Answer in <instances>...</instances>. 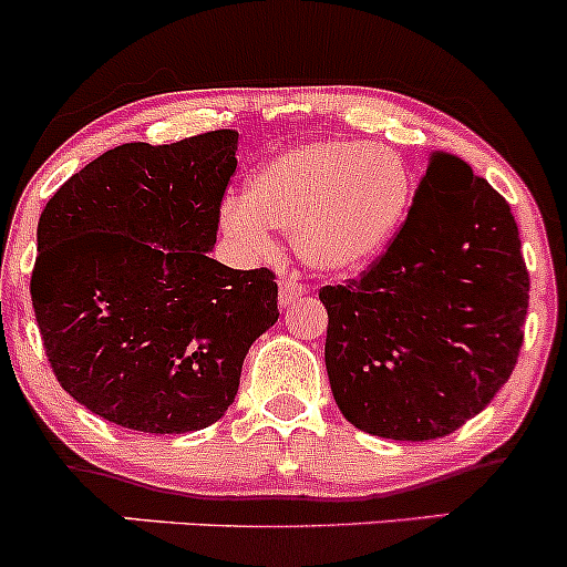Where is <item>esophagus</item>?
<instances>
[{"label": "esophagus", "mask_w": 567, "mask_h": 567, "mask_svg": "<svg viewBox=\"0 0 567 567\" xmlns=\"http://www.w3.org/2000/svg\"><path fill=\"white\" fill-rule=\"evenodd\" d=\"M302 295H306V286L297 284L295 278H284V281L278 284V306L281 308H289L291 302L300 300Z\"/></svg>", "instance_id": "esophagus-1"}]
</instances>
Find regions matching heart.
Here are the masks:
<instances>
[{
	"mask_svg": "<svg viewBox=\"0 0 567 567\" xmlns=\"http://www.w3.org/2000/svg\"><path fill=\"white\" fill-rule=\"evenodd\" d=\"M414 202L406 161L354 138L297 144L261 163L243 202L220 207V231L250 254L270 248V231H291V248L311 270L347 276L388 250Z\"/></svg>",
	"mask_w": 567,
	"mask_h": 567,
	"instance_id": "obj_1",
	"label": "heart"
}]
</instances>
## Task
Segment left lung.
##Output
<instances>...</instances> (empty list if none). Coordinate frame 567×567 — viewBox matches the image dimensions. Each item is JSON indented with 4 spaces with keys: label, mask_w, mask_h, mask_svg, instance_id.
I'll list each match as a JSON object with an SVG mask.
<instances>
[{
    "label": "left lung",
    "mask_w": 567,
    "mask_h": 567,
    "mask_svg": "<svg viewBox=\"0 0 567 567\" xmlns=\"http://www.w3.org/2000/svg\"><path fill=\"white\" fill-rule=\"evenodd\" d=\"M319 300L343 417L399 442L453 434L492 404L524 341L529 276L511 204L434 153L388 250Z\"/></svg>",
    "instance_id": "left-lung-1"
}]
</instances>
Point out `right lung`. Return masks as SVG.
<instances>
[{
    "label": "right lung",
    "mask_w": 567,
    "mask_h": 567,
    "mask_svg": "<svg viewBox=\"0 0 567 567\" xmlns=\"http://www.w3.org/2000/svg\"><path fill=\"white\" fill-rule=\"evenodd\" d=\"M237 133L122 144L38 224L32 306L62 388L109 423L185 434L224 417L250 343L278 322L267 267L209 259Z\"/></svg>",
    "instance_id": "right-lung-1"
}]
</instances>
